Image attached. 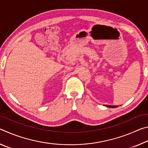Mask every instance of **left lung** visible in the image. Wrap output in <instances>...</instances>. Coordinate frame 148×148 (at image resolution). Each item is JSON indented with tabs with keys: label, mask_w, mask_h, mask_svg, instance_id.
<instances>
[{
	"label": "left lung",
	"mask_w": 148,
	"mask_h": 148,
	"mask_svg": "<svg viewBox=\"0 0 148 148\" xmlns=\"http://www.w3.org/2000/svg\"><path fill=\"white\" fill-rule=\"evenodd\" d=\"M106 106H107V107H109V108H113L118 107L117 106H110V105H106Z\"/></svg>",
	"instance_id": "left-lung-1"
}]
</instances>
